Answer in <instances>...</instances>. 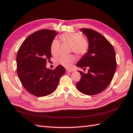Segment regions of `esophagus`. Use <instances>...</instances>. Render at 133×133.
<instances>
[{"mask_svg":"<svg viewBox=\"0 0 133 133\" xmlns=\"http://www.w3.org/2000/svg\"><path fill=\"white\" fill-rule=\"evenodd\" d=\"M72 71H73L72 70H66V72H71Z\"/></svg>","mask_w":133,"mask_h":133,"instance_id":"1","label":"esophagus"}]
</instances>
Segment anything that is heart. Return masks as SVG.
<instances>
[{
	"instance_id": "heart-1",
	"label": "heart",
	"mask_w": 133,
	"mask_h": 133,
	"mask_svg": "<svg viewBox=\"0 0 133 133\" xmlns=\"http://www.w3.org/2000/svg\"><path fill=\"white\" fill-rule=\"evenodd\" d=\"M60 40L64 44L71 45V51L78 55H84L87 53L89 45L85 38L77 33L67 32L60 36ZM60 44L57 39L52 41L51 45L52 55H57L59 50ZM76 61V57L73 55L69 56H62L57 60L58 63L66 68H70Z\"/></svg>"
}]
</instances>
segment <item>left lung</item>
Listing matches in <instances>:
<instances>
[{"instance_id": "1", "label": "left lung", "mask_w": 133, "mask_h": 133, "mask_svg": "<svg viewBox=\"0 0 133 133\" xmlns=\"http://www.w3.org/2000/svg\"><path fill=\"white\" fill-rule=\"evenodd\" d=\"M80 29L88 38L89 47L76 66H88L89 70L87 74L78 71L81 79L76 86L83 94L96 95L105 90L112 81L117 67L115 51L100 33L87 28Z\"/></svg>"}]
</instances>
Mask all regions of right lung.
I'll list each match as a JSON object with an SVG mask.
<instances>
[{"label": "right lung", "instance_id": "add662e5", "mask_svg": "<svg viewBox=\"0 0 133 133\" xmlns=\"http://www.w3.org/2000/svg\"><path fill=\"white\" fill-rule=\"evenodd\" d=\"M55 30L41 29L29 35L18 49L17 72L26 90L37 97L52 94L57 89L61 77L66 70L58 65L53 70L47 69L50 59L51 45L57 35Z\"/></svg>", "mask_w": 133, "mask_h": 133}]
</instances>
